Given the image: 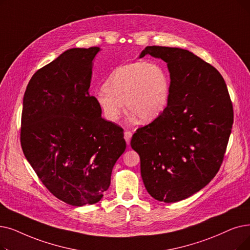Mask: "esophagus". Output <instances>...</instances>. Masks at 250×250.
Masks as SVG:
<instances>
[{"mask_svg":"<svg viewBox=\"0 0 250 250\" xmlns=\"http://www.w3.org/2000/svg\"><path fill=\"white\" fill-rule=\"evenodd\" d=\"M132 136H133L132 132H129V131H125V142H126L127 145L129 144V142H131Z\"/></svg>","mask_w":250,"mask_h":250,"instance_id":"esophagus-1","label":"esophagus"}]
</instances>
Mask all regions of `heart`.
<instances>
[{
	"mask_svg": "<svg viewBox=\"0 0 250 250\" xmlns=\"http://www.w3.org/2000/svg\"><path fill=\"white\" fill-rule=\"evenodd\" d=\"M169 80L166 70L153 62H134L117 67L95 94L103 116L115 123L125 109L140 123L153 122L167 105Z\"/></svg>",
	"mask_w": 250,
	"mask_h": 250,
	"instance_id": "obj_1",
	"label": "heart"
}]
</instances>
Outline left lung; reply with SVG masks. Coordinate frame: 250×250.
<instances>
[{"label":"left lung","instance_id":"8db88e82","mask_svg":"<svg viewBox=\"0 0 250 250\" xmlns=\"http://www.w3.org/2000/svg\"><path fill=\"white\" fill-rule=\"evenodd\" d=\"M167 62L170 84L167 106L134 134L141 176L147 192L172 203L200 191L214 178L231 135L233 107L226 83L213 66L181 48L148 46Z\"/></svg>","mask_w":250,"mask_h":250}]
</instances>
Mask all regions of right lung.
<instances>
[{"instance_id": "right-lung-1", "label": "right lung", "mask_w": 250, "mask_h": 250, "mask_svg": "<svg viewBox=\"0 0 250 250\" xmlns=\"http://www.w3.org/2000/svg\"><path fill=\"white\" fill-rule=\"evenodd\" d=\"M99 47L72 48L29 81L21 116V147L46 188L73 206L100 201L126 144L124 129L102 118L89 93Z\"/></svg>"}]
</instances>
